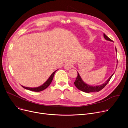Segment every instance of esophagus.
Instances as JSON below:
<instances>
[{
  "mask_svg": "<svg viewBox=\"0 0 128 128\" xmlns=\"http://www.w3.org/2000/svg\"><path fill=\"white\" fill-rule=\"evenodd\" d=\"M64 68L66 69V70H69V69H71V68H72V65L70 64H69V63H67V64H64Z\"/></svg>",
  "mask_w": 128,
  "mask_h": 128,
  "instance_id": "obj_1",
  "label": "esophagus"
}]
</instances>
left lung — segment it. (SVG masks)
Returning a JSON list of instances; mask_svg holds the SVG:
<instances>
[{
	"label": "left lung",
	"instance_id": "1",
	"mask_svg": "<svg viewBox=\"0 0 128 128\" xmlns=\"http://www.w3.org/2000/svg\"><path fill=\"white\" fill-rule=\"evenodd\" d=\"M104 38L106 39V40H108V41H112V40L110 39L109 38L106 34H103ZM116 50L117 51L116 48ZM118 62V61H117ZM114 73L112 74V76L110 77V78L107 80V81L105 83L99 85V86H90L89 85L86 84V83L82 81V80L80 76V74H78V76L75 80V82H74V85L76 87V88L80 90L85 92H87V93H89V92H98L99 91H100L101 90H102L105 86H106L108 84V82H109V81L110 80V78H112V76H113Z\"/></svg>",
	"mask_w": 128,
	"mask_h": 128
}]
</instances>
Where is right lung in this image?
<instances>
[{
  "mask_svg": "<svg viewBox=\"0 0 128 128\" xmlns=\"http://www.w3.org/2000/svg\"><path fill=\"white\" fill-rule=\"evenodd\" d=\"M56 71H57V70H56ZM56 71H54L53 73H52L51 74V76H50V77L48 78V79L46 81V82H45V83H44L42 85H41L39 87H36V88H29V87H24V86H22L25 89L29 90H31V91H32V92H41V91L43 90H44L45 89H46L47 87H48V86L50 84L51 82H52V79H53L54 74L56 72Z\"/></svg>",
  "mask_w": 128,
  "mask_h": 128,
  "instance_id": "1",
  "label": "right lung"
}]
</instances>
